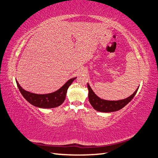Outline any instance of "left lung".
<instances>
[{"instance_id":"1","label":"left lung","mask_w":158,"mask_h":158,"mask_svg":"<svg viewBox=\"0 0 158 158\" xmlns=\"http://www.w3.org/2000/svg\"><path fill=\"white\" fill-rule=\"evenodd\" d=\"M87 87H88L89 89V100L91 106H93L94 110L98 111L106 112V113L118 111L127 106L130 101L133 99V97L135 96L139 89L138 88L132 95L128 98H126L124 99L118 101H108L101 99V98L97 96L95 93L93 92L92 89L90 88L89 83L87 84Z\"/></svg>"}]
</instances>
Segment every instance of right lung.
Returning a JSON list of instances; mask_svg holds the SVG:
<instances>
[{
    "label": "right lung",
    "mask_w": 158,
    "mask_h": 158,
    "mask_svg": "<svg viewBox=\"0 0 158 158\" xmlns=\"http://www.w3.org/2000/svg\"><path fill=\"white\" fill-rule=\"evenodd\" d=\"M76 78V77L69 80L64 86H61L59 90H56L55 92L43 94L30 93L22 89V87L19 85L17 80L16 83L23 97L30 104L37 107L48 109L57 107L64 103L69 86L72 85Z\"/></svg>",
    "instance_id": "right-lung-1"
}]
</instances>
